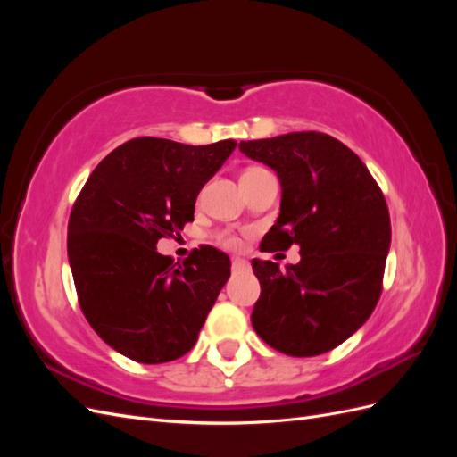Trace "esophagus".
<instances>
[{"instance_id": "obj_1", "label": "esophagus", "mask_w": 457, "mask_h": 457, "mask_svg": "<svg viewBox=\"0 0 457 457\" xmlns=\"http://www.w3.org/2000/svg\"><path fill=\"white\" fill-rule=\"evenodd\" d=\"M247 267H250V262H247L245 259L232 257V269H234V270H245Z\"/></svg>"}]
</instances>
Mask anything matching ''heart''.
Instances as JSON below:
<instances>
[{
  "instance_id": "heart-1",
  "label": "heart",
  "mask_w": 457,
  "mask_h": 457,
  "mask_svg": "<svg viewBox=\"0 0 457 457\" xmlns=\"http://www.w3.org/2000/svg\"><path fill=\"white\" fill-rule=\"evenodd\" d=\"M257 171H262V170L261 168H250V170H245L242 175H245V173H257ZM220 238H223V242L227 245H230V247H237L238 245V240L234 238V237H230V234H223V237H220Z\"/></svg>"
}]
</instances>
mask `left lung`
Wrapping results in <instances>:
<instances>
[{
    "label": "left lung",
    "mask_w": 457,
    "mask_h": 457,
    "mask_svg": "<svg viewBox=\"0 0 457 457\" xmlns=\"http://www.w3.org/2000/svg\"><path fill=\"white\" fill-rule=\"evenodd\" d=\"M247 158L280 179V215L262 252L299 245L301 261L284 272L253 259L261 284L252 324L272 349L316 356L349 339L381 295L391 219L364 162L326 133L301 131L242 141Z\"/></svg>",
    "instance_id": "1"
}]
</instances>
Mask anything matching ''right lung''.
Returning <instances> with one entry per match:
<instances>
[{
  "label": "right lung",
  "instance_id": "obj_1",
  "mask_svg": "<svg viewBox=\"0 0 457 457\" xmlns=\"http://www.w3.org/2000/svg\"><path fill=\"white\" fill-rule=\"evenodd\" d=\"M234 148L232 139L128 141L96 165L72 207L68 262L79 307L96 336L135 362L187 354L228 280L230 259L215 247L175 267L156 244L195 220L200 190Z\"/></svg>",
  "mask_w": 457,
  "mask_h": 457
}]
</instances>
